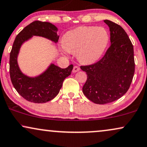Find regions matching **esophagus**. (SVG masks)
<instances>
[{"instance_id":"1","label":"esophagus","mask_w":147,"mask_h":147,"mask_svg":"<svg viewBox=\"0 0 147 147\" xmlns=\"http://www.w3.org/2000/svg\"><path fill=\"white\" fill-rule=\"evenodd\" d=\"M79 70H80V68H79V66H74V68H73V70H72V72H78Z\"/></svg>"}]
</instances>
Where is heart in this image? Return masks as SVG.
<instances>
[{"label":"heart","mask_w":147,"mask_h":147,"mask_svg":"<svg viewBox=\"0 0 147 147\" xmlns=\"http://www.w3.org/2000/svg\"><path fill=\"white\" fill-rule=\"evenodd\" d=\"M109 42L108 31L102 26H79L68 31L62 38L65 51L77 53L79 61L87 64L100 59Z\"/></svg>","instance_id":"b5f03b06"}]
</instances>
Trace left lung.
Segmentation results:
<instances>
[{
  "label": "left lung",
  "mask_w": 147,
  "mask_h": 147,
  "mask_svg": "<svg viewBox=\"0 0 147 147\" xmlns=\"http://www.w3.org/2000/svg\"><path fill=\"white\" fill-rule=\"evenodd\" d=\"M110 31L111 46L97 62L81 66L87 74L83 92L89 100L103 105L114 102L127 92L135 72L134 47L119 24L104 20Z\"/></svg>",
  "instance_id": "1"
}]
</instances>
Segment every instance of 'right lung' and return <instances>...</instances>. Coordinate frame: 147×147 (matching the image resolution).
<instances>
[{
    "instance_id": "right-lung-1",
    "label": "right lung",
    "mask_w": 147,
    "mask_h": 147,
    "mask_svg": "<svg viewBox=\"0 0 147 147\" xmlns=\"http://www.w3.org/2000/svg\"><path fill=\"white\" fill-rule=\"evenodd\" d=\"M57 31L56 26L51 23L36 20L24 27L13 42L9 56L10 78L19 94L29 102L43 103L52 100L59 93L63 80L71 74L72 64L66 68L51 64L41 75L31 78L23 75L18 66L17 56L23 42L33 35L45 37L57 42L59 37Z\"/></svg>"
}]
</instances>
